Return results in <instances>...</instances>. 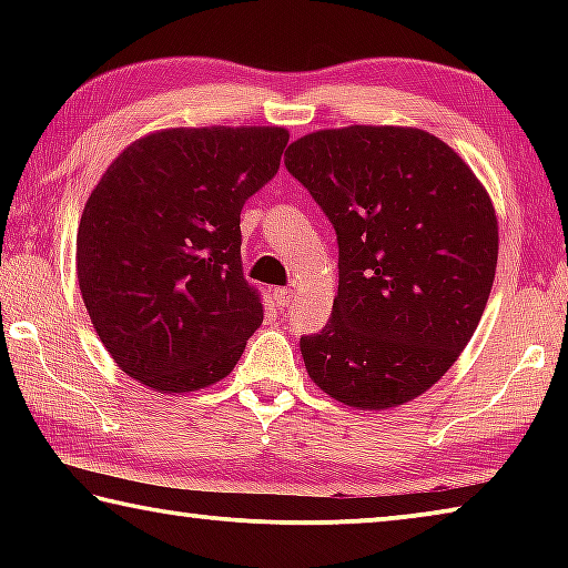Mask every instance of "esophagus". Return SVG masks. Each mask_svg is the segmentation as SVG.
Segmentation results:
<instances>
[{"label":"esophagus","instance_id":"34e87169","mask_svg":"<svg viewBox=\"0 0 568 568\" xmlns=\"http://www.w3.org/2000/svg\"><path fill=\"white\" fill-rule=\"evenodd\" d=\"M273 297H275L277 305L285 307V305H291V301H293V291H291V287H275Z\"/></svg>","mask_w":568,"mask_h":568}]
</instances>
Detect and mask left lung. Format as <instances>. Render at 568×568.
I'll return each mask as SVG.
<instances>
[{"mask_svg":"<svg viewBox=\"0 0 568 568\" xmlns=\"http://www.w3.org/2000/svg\"><path fill=\"white\" fill-rule=\"evenodd\" d=\"M338 235V295L301 338L311 381L343 406L396 408L458 361L498 261L491 195L466 160L418 128L315 130L285 152Z\"/></svg>","mask_w":568,"mask_h":568,"instance_id":"1","label":"left lung"}]
</instances>
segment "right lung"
I'll return each instance as SVG.
<instances>
[{
    "instance_id": "obj_1",
    "label": "right lung",
    "mask_w": 568,
    "mask_h": 568,
    "mask_svg": "<svg viewBox=\"0 0 568 568\" xmlns=\"http://www.w3.org/2000/svg\"><path fill=\"white\" fill-rule=\"evenodd\" d=\"M285 128H168L104 170L77 227V281L120 371L158 393L230 376L263 323L240 210L281 168Z\"/></svg>"
}]
</instances>
